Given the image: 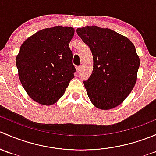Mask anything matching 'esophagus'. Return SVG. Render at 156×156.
<instances>
[{"instance_id": "esophagus-1", "label": "esophagus", "mask_w": 156, "mask_h": 156, "mask_svg": "<svg viewBox=\"0 0 156 156\" xmlns=\"http://www.w3.org/2000/svg\"><path fill=\"white\" fill-rule=\"evenodd\" d=\"M81 67L80 66H76V71H77V72H78H78H81Z\"/></svg>"}]
</instances>
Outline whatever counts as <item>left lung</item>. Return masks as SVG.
<instances>
[{"label": "left lung", "instance_id": "obj_1", "mask_svg": "<svg viewBox=\"0 0 156 156\" xmlns=\"http://www.w3.org/2000/svg\"><path fill=\"white\" fill-rule=\"evenodd\" d=\"M94 59L90 77L84 81L91 103L108 110L119 106L134 87L140 58L127 37L96 26L77 29Z\"/></svg>", "mask_w": 156, "mask_h": 156}]
</instances>
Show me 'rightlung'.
<instances>
[{"label": "right lung", "mask_w": 156, "mask_h": 156, "mask_svg": "<svg viewBox=\"0 0 156 156\" xmlns=\"http://www.w3.org/2000/svg\"><path fill=\"white\" fill-rule=\"evenodd\" d=\"M75 29L54 26L26 39L16 58L20 82L28 95L40 104H54L65 93L75 68L69 42Z\"/></svg>", "instance_id": "right-lung-1"}]
</instances>
